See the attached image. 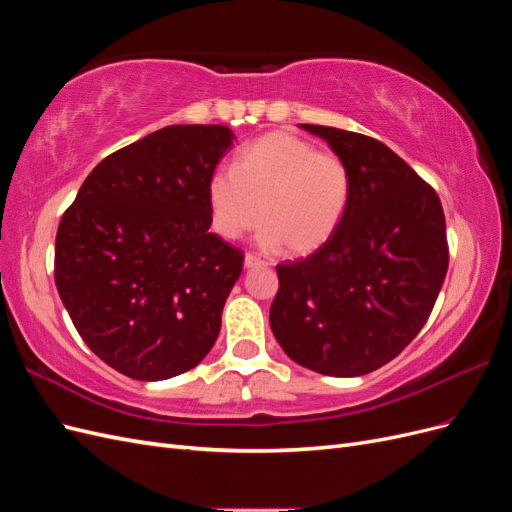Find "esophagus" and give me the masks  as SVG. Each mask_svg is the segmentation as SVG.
I'll use <instances>...</instances> for the list:
<instances>
[{
	"label": "esophagus",
	"instance_id": "1",
	"mask_svg": "<svg viewBox=\"0 0 512 512\" xmlns=\"http://www.w3.org/2000/svg\"><path fill=\"white\" fill-rule=\"evenodd\" d=\"M260 265H267V260H262L260 256H256L252 252L245 254V267L247 269H254V267H260Z\"/></svg>",
	"mask_w": 512,
	"mask_h": 512
}]
</instances>
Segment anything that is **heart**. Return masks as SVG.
I'll return each instance as SVG.
<instances>
[{
    "label": "heart",
    "instance_id": "b5f03b06",
    "mask_svg": "<svg viewBox=\"0 0 512 512\" xmlns=\"http://www.w3.org/2000/svg\"><path fill=\"white\" fill-rule=\"evenodd\" d=\"M350 194L348 162L292 132L258 138L239 153L235 170L218 168L209 177L213 224L222 237L239 239L260 222L262 245H284L290 256L314 254L331 241Z\"/></svg>",
    "mask_w": 512,
    "mask_h": 512
}]
</instances>
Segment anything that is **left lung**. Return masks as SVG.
I'll return each instance as SVG.
<instances>
[{"mask_svg": "<svg viewBox=\"0 0 512 512\" xmlns=\"http://www.w3.org/2000/svg\"><path fill=\"white\" fill-rule=\"evenodd\" d=\"M342 156L352 194L318 252L277 265L271 329L294 363L324 376H363L423 329L448 269L442 203L376 138L303 123Z\"/></svg>", "mask_w": 512, "mask_h": 512, "instance_id": "8db88e82", "label": "left lung"}]
</instances>
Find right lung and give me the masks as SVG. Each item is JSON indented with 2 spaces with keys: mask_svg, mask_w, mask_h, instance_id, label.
<instances>
[{
  "mask_svg": "<svg viewBox=\"0 0 512 512\" xmlns=\"http://www.w3.org/2000/svg\"><path fill=\"white\" fill-rule=\"evenodd\" d=\"M226 126H168L106 156L55 239V286L83 342L134 380L196 367L215 344L243 252L209 232Z\"/></svg>",
  "mask_w": 512,
  "mask_h": 512,
  "instance_id": "add662e5",
  "label": "right lung"
}]
</instances>
